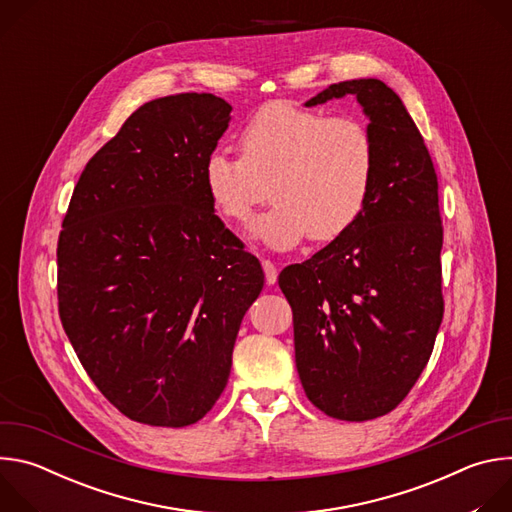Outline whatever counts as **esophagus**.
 <instances>
[{
    "instance_id": "obj_1",
    "label": "esophagus",
    "mask_w": 512,
    "mask_h": 512,
    "mask_svg": "<svg viewBox=\"0 0 512 512\" xmlns=\"http://www.w3.org/2000/svg\"><path fill=\"white\" fill-rule=\"evenodd\" d=\"M263 271H265V281L269 283V285H273L275 281H277V267L269 261V259H263Z\"/></svg>"
}]
</instances>
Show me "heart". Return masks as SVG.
I'll list each match as a JSON object with an SVG mask.
<instances>
[{
	"label": "heart",
	"instance_id": "1",
	"mask_svg": "<svg viewBox=\"0 0 512 512\" xmlns=\"http://www.w3.org/2000/svg\"><path fill=\"white\" fill-rule=\"evenodd\" d=\"M239 148L241 158L212 152L204 160L206 194L218 216L243 225L271 192L275 204L251 233L273 249H289L308 235L336 241L371 202L377 148L356 117L269 101L245 123Z\"/></svg>",
	"mask_w": 512,
	"mask_h": 512
}]
</instances>
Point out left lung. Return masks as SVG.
Segmentation results:
<instances>
[{
    "label": "left lung",
    "mask_w": 512,
    "mask_h": 512,
    "mask_svg": "<svg viewBox=\"0 0 512 512\" xmlns=\"http://www.w3.org/2000/svg\"><path fill=\"white\" fill-rule=\"evenodd\" d=\"M354 95L377 148L360 221L279 287L294 312L296 367L308 399L342 421L393 411L431 356L444 318L437 176L399 95L379 79L330 85L306 107Z\"/></svg>",
    "instance_id": "left-lung-1"
}]
</instances>
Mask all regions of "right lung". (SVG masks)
I'll list each match as a JSON object with an SVG mask.
<instances>
[{
	"instance_id": "obj_1",
	"label": "right lung",
	"mask_w": 512,
	"mask_h": 512,
	"mask_svg": "<svg viewBox=\"0 0 512 512\" xmlns=\"http://www.w3.org/2000/svg\"><path fill=\"white\" fill-rule=\"evenodd\" d=\"M231 111L210 93L141 105L89 160L62 221V328L97 389L139 423L184 427L212 409L263 289L259 259L202 180Z\"/></svg>"
}]
</instances>
